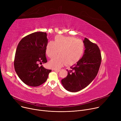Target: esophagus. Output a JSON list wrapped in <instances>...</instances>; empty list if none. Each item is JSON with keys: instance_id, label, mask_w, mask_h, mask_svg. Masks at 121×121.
<instances>
[{"instance_id": "1", "label": "esophagus", "mask_w": 121, "mask_h": 121, "mask_svg": "<svg viewBox=\"0 0 121 121\" xmlns=\"http://www.w3.org/2000/svg\"><path fill=\"white\" fill-rule=\"evenodd\" d=\"M53 70H54V71H57V72H59L60 70H61V69H53Z\"/></svg>"}]
</instances>
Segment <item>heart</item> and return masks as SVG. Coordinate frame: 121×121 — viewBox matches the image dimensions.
<instances>
[{
    "instance_id": "obj_1",
    "label": "heart",
    "mask_w": 121,
    "mask_h": 121,
    "mask_svg": "<svg viewBox=\"0 0 121 121\" xmlns=\"http://www.w3.org/2000/svg\"><path fill=\"white\" fill-rule=\"evenodd\" d=\"M84 51L83 42L73 37L57 35L54 41H49L46 46V53L50 58H53L58 53L59 56L51 60L49 66L57 69L64 65H74L82 56Z\"/></svg>"
}]
</instances>
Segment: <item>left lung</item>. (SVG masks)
<instances>
[{
	"label": "left lung",
	"mask_w": 121,
	"mask_h": 121,
	"mask_svg": "<svg viewBox=\"0 0 121 121\" xmlns=\"http://www.w3.org/2000/svg\"><path fill=\"white\" fill-rule=\"evenodd\" d=\"M85 51L82 57L68 70L67 77L61 80L65 88L71 92H78L88 85L97 74L101 62L98 46L85 38Z\"/></svg>",
	"instance_id": "left-lung-1"
}]
</instances>
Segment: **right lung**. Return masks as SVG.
I'll use <instances>...</instances> for the list:
<instances>
[{"instance_id":"add662e5","label":"right lung","mask_w":121,"mask_h":121,"mask_svg":"<svg viewBox=\"0 0 121 121\" xmlns=\"http://www.w3.org/2000/svg\"><path fill=\"white\" fill-rule=\"evenodd\" d=\"M47 43L46 33L37 32L25 37L18 44L14 60V69L21 81L28 86L36 87L44 83L52 71L39 65L47 62Z\"/></svg>"}]
</instances>
